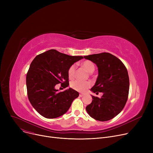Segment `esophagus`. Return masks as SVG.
I'll return each instance as SVG.
<instances>
[{
	"mask_svg": "<svg viewBox=\"0 0 153 153\" xmlns=\"http://www.w3.org/2000/svg\"><path fill=\"white\" fill-rule=\"evenodd\" d=\"M84 95L83 94H79V97H83Z\"/></svg>",
	"mask_w": 153,
	"mask_h": 153,
	"instance_id": "obj_1",
	"label": "esophagus"
}]
</instances>
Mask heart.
I'll list each match as a JSON object with an SVG mask.
<instances>
[{
	"label": "heart",
	"mask_w": 153,
	"mask_h": 153,
	"mask_svg": "<svg viewBox=\"0 0 153 153\" xmlns=\"http://www.w3.org/2000/svg\"><path fill=\"white\" fill-rule=\"evenodd\" d=\"M81 66L84 68L88 72L91 73V72H94L95 70V65L94 64L89 60H85L81 62ZM76 74V66L74 64L71 65L68 71V77L70 79H73L75 77ZM91 83L89 81H81L79 80H76V81H74L71 82V87L72 89H73L75 91L84 92H85L87 89L91 87Z\"/></svg>",
	"instance_id": "obj_1"
}]
</instances>
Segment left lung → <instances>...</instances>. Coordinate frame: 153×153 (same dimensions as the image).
<instances>
[{"label": "left lung", "instance_id": "8db88e82", "mask_svg": "<svg viewBox=\"0 0 153 153\" xmlns=\"http://www.w3.org/2000/svg\"><path fill=\"white\" fill-rule=\"evenodd\" d=\"M98 67L99 75L91 91L101 98L92 97L85 109L93 118L101 122L116 117L124 108L128 97L130 81L127 69L122 61L109 53L84 56Z\"/></svg>", "mask_w": 153, "mask_h": 153}]
</instances>
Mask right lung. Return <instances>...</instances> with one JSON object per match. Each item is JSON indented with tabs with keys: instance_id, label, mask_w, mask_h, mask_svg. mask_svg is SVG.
<instances>
[{
	"instance_id": "add662e5",
	"label": "right lung",
	"mask_w": 153,
	"mask_h": 153,
	"mask_svg": "<svg viewBox=\"0 0 153 153\" xmlns=\"http://www.w3.org/2000/svg\"><path fill=\"white\" fill-rule=\"evenodd\" d=\"M82 58L50 50L32 61L26 77L27 95L31 105L40 115L55 118L67 112L79 93L71 88L59 92L55 86L58 84L63 88L69 85V68Z\"/></svg>"
}]
</instances>
